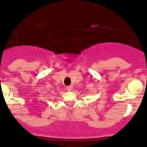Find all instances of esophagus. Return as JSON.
I'll list each match as a JSON object with an SVG mask.
<instances>
[{
  "mask_svg": "<svg viewBox=\"0 0 147 147\" xmlns=\"http://www.w3.org/2000/svg\"><path fill=\"white\" fill-rule=\"evenodd\" d=\"M66 88H67V91H72V85L67 86V87Z\"/></svg>",
  "mask_w": 147,
  "mask_h": 147,
  "instance_id": "esophagus-1",
  "label": "esophagus"
}]
</instances>
